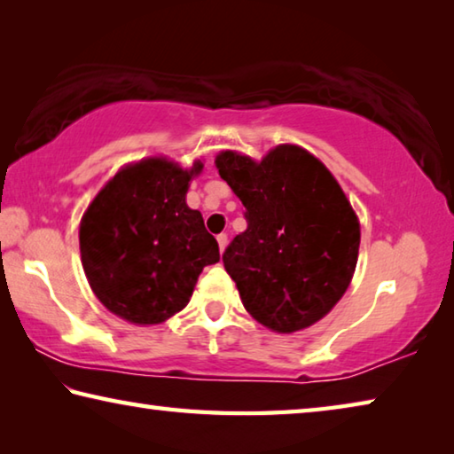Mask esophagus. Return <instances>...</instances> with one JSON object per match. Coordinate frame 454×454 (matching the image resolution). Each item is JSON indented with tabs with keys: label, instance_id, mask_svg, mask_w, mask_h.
I'll return each mask as SVG.
<instances>
[{
	"label": "esophagus",
	"instance_id": "esophagus-1",
	"mask_svg": "<svg viewBox=\"0 0 454 454\" xmlns=\"http://www.w3.org/2000/svg\"><path fill=\"white\" fill-rule=\"evenodd\" d=\"M216 240H218V246H220V252H224L226 244H228V236L226 234H218Z\"/></svg>",
	"mask_w": 454,
	"mask_h": 454
}]
</instances>
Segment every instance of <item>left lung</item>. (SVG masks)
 Returning <instances> with one entry per match:
<instances>
[{
  "instance_id": "left-lung-1",
  "label": "left lung",
  "mask_w": 454,
  "mask_h": 454,
  "mask_svg": "<svg viewBox=\"0 0 454 454\" xmlns=\"http://www.w3.org/2000/svg\"><path fill=\"white\" fill-rule=\"evenodd\" d=\"M222 180L242 200L248 228L222 254L244 309L274 333H296L333 310L355 274L360 224L328 168L282 144L262 162L220 152Z\"/></svg>"
}]
</instances>
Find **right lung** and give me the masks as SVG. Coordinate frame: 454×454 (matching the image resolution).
<instances>
[{
  "mask_svg": "<svg viewBox=\"0 0 454 454\" xmlns=\"http://www.w3.org/2000/svg\"><path fill=\"white\" fill-rule=\"evenodd\" d=\"M190 170L166 158L129 164L99 190L80 224L82 266L98 301L134 325H160L190 302L218 242L188 208Z\"/></svg>",
  "mask_w": 454,
  "mask_h": 454,
  "instance_id": "1",
  "label": "right lung"
}]
</instances>
